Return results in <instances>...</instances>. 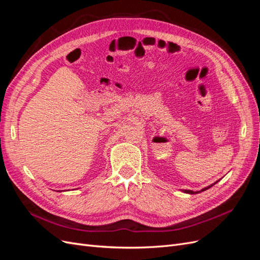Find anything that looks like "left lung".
<instances>
[{
	"label": "left lung",
	"instance_id": "left-lung-1",
	"mask_svg": "<svg viewBox=\"0 0 260 260\" xmlns=\"http://www.w3.org/2000/svg\"><path fill=\"white\" fill-rule=\"evenodd\" d=\"M215 184V183H214ZM214 184H211V185H209V186H207V187H205V188H203L202 191H196V192H194V191H191V190H185L184 192L185 193H188V194H198V193H200V192H203V191H205V190H207V188H209V187H211L212 185Z\"/></svg>",
	"mask_w": 260,
	"mask_h": 260
}]
</instances>
